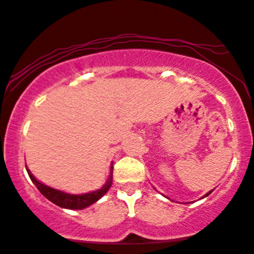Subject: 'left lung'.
Wrapping results in <instances>:
<instances>
[{"instance_id":"8db88e82","label":"left lung","mask_w":254,"mask_h":254,"mask_svg":"<svg viewBox=\"0 0 254 254\" xmlns=\"http://www.w3.org/2000/svg\"><path fill=\"white\" fill-rule=\"evenodd\" d=\"M211 193H212V190H211V191H208V193H207V194H206V195H205V196H207V195H208V194H211Z\"/></svg>"}]
</instances>
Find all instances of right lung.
<instances>
[{"mask_svg":"<svg viewBox=\"0 0 254 254\" xmlns=\"http://www.w3.org/2000/svg\"><path fill=\"white\" fill-rule=\"evenodd\" d=\"M26 170L32 182L35 183V186L37 187L38 190H40L41 193L47 197V199L50 200L53 204L60 206V207H64V208H69V210H82V208L88 207L89 205L94 204V202H96L100 197L104 196L106 191L110 189L111 185H112L113 166H111V174H110V177H108L107 183H106L101 189H99V190H95V191H91V193L80 194V195H72V194L64 193V191L50 188L48 186L42 185L41 182H38V181L33 177V175L30 172L29 169Z\"/></svg>","mask_w":254,"mask_h":254,"instance_id":"add662e5","label":"right lung"}]
</instances>
